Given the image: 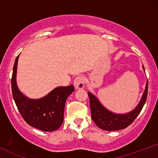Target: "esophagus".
<instances>
[{
	"instance_id": "34e87169",
	"label": "esophagus",
	"mask_w": 158,
	"mask_h": 158,
	"mask_svg": "<svg viewBox=\"0 0 158 158\" xmlns=\"http://www.w3.org/2000/svg\"><path fill=\"white\" fill-rule=\"evenodd\" d=\"M73 85L76 89H83L85 87V79L84 77L79 76L75 78L73 81Z\"/></svg>"
}]
</instances>
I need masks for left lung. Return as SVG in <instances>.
Listing matches in <instances>:
<instances>
[{"instance_id":"1","label":"left lung","mask_w":158,"mask_h":158,"mask_svg":"<svg viewBox=\"0 0 158 158\" xmlns=\"http://www.w3.org/2000/svg\"><path fill=\"white\" fill-rule=\"evenodd\" d=\"M143 69L145 71L143 66ZM147 94L148 81L146 82V88L142 97L135 109L126 114H116L107 109L93 94L88 92V94L90 99V108L91 110L92 119L99 128L106 131H117V130L124 129L131 125L137 118L138 114L140 113L146 102Z\"/></svg>"}]
</instances>
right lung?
<instances>
[{"mask_svg":"<svg viewBox=\"0 0 158 158\" xmlns=\"http://www.w3.org/2000/svg\"><path fill=\"white\" fill-rule=\"evenodd\" d=\"M16 58L12 77L13 99L22 117L30 126L44 131L57 130L64 120L67 99L74 91V87H57L40 99H30L21 93L16 82L18 60Z\"/></svg>","mask_w":158,"mask_h":158,"instance_id":"obj_1","label":"right lung"}]
</instances>
